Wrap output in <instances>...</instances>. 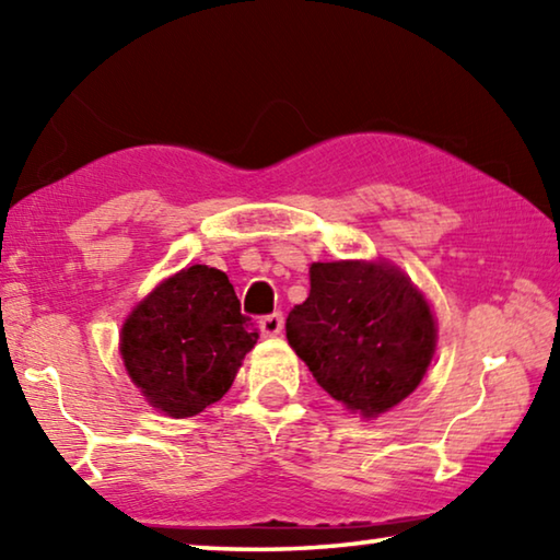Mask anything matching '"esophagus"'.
Returning <instances> with one entry per match:
<instances>
[{"mask_svg":"<svg viewBox=\"0 0 560 560\" xmlns=\"http://www.w3.org/2000/svg\"><path fill=\"white\" fill-rule=\"evenodd\" d=\"M259 328H261V334H264V336H269V338L279 336V334H281V328H283V316H281V314L264 316V318L259 320Z\"/></svg>","mask_w":560,"mask_h":560,"instance_id":"esophagus-1","label":"esophagus"}]
</instances>
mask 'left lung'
Here are the masks:
<instances>
[{
    "label": "left lung",
    "mask_w": 560,
    "mask_h": 560,
    "mask_svg": "<svg viewBox=\"0 0 560 560\" xmlns=\"http://www.w3.org/2000/svg\"><path fill=\"white\" fill-rule=\"evenodd\" d=\"M311 291L287 318V338L316 383L363 420L410 397L438 348L422 289L390 259L314 261Z\"/></svg>",
    "instance_id": "left-lung-1"
}]
</instances>
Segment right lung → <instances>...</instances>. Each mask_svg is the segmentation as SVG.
<instances>
[{
	"label": "right lung",
	"mask_w": 560,
	"mask_h": 560,
	"mask_svg": "<svg viewBox=\"0 0 560 560\" xmlns=\"http://www.w3.org/2000/svg\"><path fill=\"white\" fill-rule=\"evenodd\" d=\"M257 338L226 273L192 264L130 308L118 353L145 402L183 420L222 400Z\"/></svg>",
	"instance_id": "1"
}]
</instances>
